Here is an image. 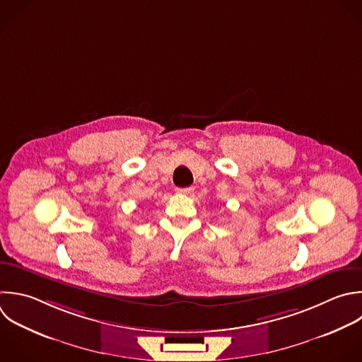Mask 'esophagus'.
<instances>
[{"label":"esophagus","instance_id":"34e87169","mask_svg":"<svg viewBox=\"0 0 362 362\" xmlns=\"http://www.w3.org/2000/svg\"><path fill=\"white\" fill-rule=\"evenodd\" d=\"M194 191V188L192 187H187V188H177V192L178 194H184V195H188V194H191Z\"/></svg>","mask_w":362,"mask_h":362}]
</instances>
